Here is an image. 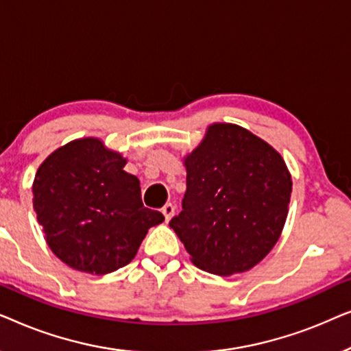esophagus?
<instances>
[{"label":"esophagus","mask_w":351,"mask_h":351,"mask_svg":"<svg viewBox=\"0 0 351 351\" xmlns=\"http://www.w3.org/2000/svg\"><path fill=\"white\" fill-rule=\"evenodd\" d=\"M161 213H162V215H165L166 222H169L171 217H172V215H174V213H176V208H174V204H171V203L165 204V206H162Z\"/></svg>","instance_id":"obj_1"}]
</instances>
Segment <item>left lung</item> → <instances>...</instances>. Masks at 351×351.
Returning a JSON list of instances; mask_svg holds the SVG:
<instances>
[{"label": "left lung", "instance_id": "8db88e82", "mask_svg": "<svg viewBox=\"0 0 351 351\" xmlns=\"http://www.w3.org/2000/svg\"><path fill=\"white\" fill-rule=\"evenodd\" d=\"M184 165L182 213L169 227L191 262L220 276L251 270L286 223L292 180L285 160L247 129L214 123Z\"/></svg>", "mask_w": 351, "mask_h": 351}]
</instances>
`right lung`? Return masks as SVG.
<instances>
[{"mask_svg":"<svg viewBox=\"0 0 351 351\" xmlns=\"http://www.w3.org/2000/svg\"><path fill=\"white\" fill-rule=\"evenodd\" d=\"M126 158L84 137L52 152L33 180V209L47 246L66 265L107 275L136 257L148 228L165 220L143 208Z\"/></svg>","mask_w":351,"mask_h":351,"instance_id":"right-lung-1","label":"right lung"}]
</instances>
